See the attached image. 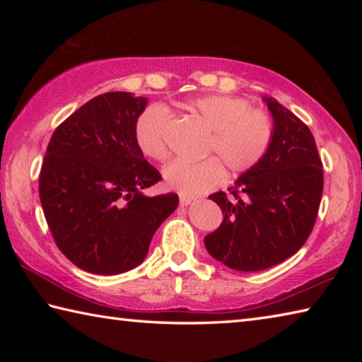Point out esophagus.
Returning a JSON list of instances; mask_svg holds the SVG:
<instances>
[{
	"label": "esophagus",
	"mask_w": 362,
	"mask_h": 362,
	"mask_svg": "<svg viewBox=\"0 0 362 362\" xmlns=\"http://www.w3.org/2000/svg\"><path fill=\"white\" fill-rule=\"evenodd\" d=\"M196 198L193 196H188V194H180V204L182 206H189L192 203H194Z\"/></svg>",
	"instance_id": "34e87169"
}]
</instances>
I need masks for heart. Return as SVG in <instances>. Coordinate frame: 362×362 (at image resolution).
Segmentation results:
<instances>
[{"label":"heart","mask_w":362,"mask_h":362,"mask_svg":"<svg viewBox=\"0 0 362 362\" xmlns=\"http://www.w3.org/2000/svg\"><path fill=\"white\" fill-rule=\"evenodd\" d=\"M185 107L209 131L203 155L214 158L201 161L177 159L168 164L163 170L168 187L188 196L203 194L223 182V168L231 175H241L254 169L265 156L273 139L274 122L267 112L252 110L249 100L230 95H204L189 100ZM168 124V108L150 105L139 115L134 126L139 150L153 161H164L169 156Z\"/></svg>","instance_id":"1"}]
</instances>
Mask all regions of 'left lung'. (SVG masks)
Segmentation results:
<instances>
[{
  "instance_id": "left-lung-1",
  "label": "left lung",
  "mask_w": 362,
  "mask_h": 362,
  "mask_svg": "<svg viewBox=\"0 0 362 362\" xmlns=\"http://www.w3.org/2000/svg\"><path fill=\"white\" fill-rule=\"evenodd\" d=\"M274 132L265 156L233 187L209 196L223 222L204 238L207 252L238 272L289 259L308 240L320 211L324 174L310 127L272 97Z\"/></svg>"
}]
</instances>
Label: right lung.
<instances>
[{
	"label": "right lung",
	"mask_w": 362,
	"mask_h": 362,
	"mask_svg": "<svg viewBox=\"0 0 362 362\" xmlns=\"http://www.w3.org/2000/svg\"><path fill=\"white\" fill-rule=\"evenodd\" d=\"M145 105V97L131 93L97 95L49 140L40 173L41 206L60 252L84 272L136 268L159 225L179 206L175 193L142 194L163 179L134 139Z\"/></svg>",
	"instance_id": "obj_1"
}]
</instances>
